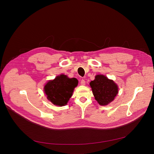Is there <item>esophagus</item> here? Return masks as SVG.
I'll use <instances>...</instances> for the list:
<instances>
[{"mask_svg": "<svg viewBox=\"0 0 154 154\" xmlns=\"http://www.w3.org/2000/svg\"><path fill=\"white\" fill-rule=\"evenodd\" d=\"M80 84L82 85H85V80L82 79L81 81H80Z\"/></svg>", "mask_w": 154, "mask_h": 154, "instance_id": "esophagus-1", "label": "esophagus"}]
</instances>
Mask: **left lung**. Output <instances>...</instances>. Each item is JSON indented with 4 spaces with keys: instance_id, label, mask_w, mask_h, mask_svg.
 <instances>
[{
    "instance_id": "left-lung-1",
    "label": "left lung",
    "mask_w": 154,
    "mask_h": 154,
    "mask_svg": "<svg viewBox=\"0 0 154 154\" xmlns=\"http://www.w3.org/2000/svg\"><path fill=\"white\" fill-rule=\"evenodd\" d=\"M90 85L95 100L100 105H106L118 93V87L112 80L103 75H97L95 79L91 81Z\"/></svg>"
}]
</instances>
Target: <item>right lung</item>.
Here are the masks:
<instances>
[{
	"label": "right lung",
	"mask_w": 154,
	"mask_h": 154,
	"mask_svg": "<svg viewBox=\"0 0 154 154\" xmlns=\"http://www.w3.org/2000/svg\"><path fill=\"white\" fill-rule=\"evenodd\" d=\"M77 85L75 78L70 79L62 74L48 82L45 86V92L47 98L54 105L62 106L67 104Z\"/></svg>",
	"instance_id": "right-lung-1"
}]
</instances>
